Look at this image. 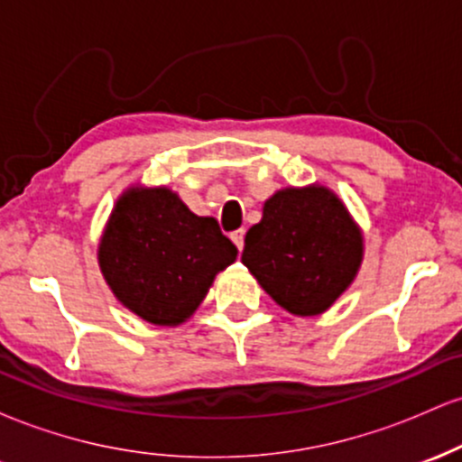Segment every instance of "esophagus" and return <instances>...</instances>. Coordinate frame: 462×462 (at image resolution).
<instances>
[{"label": "esophagus", "mask_w": 462, "mask_h": 462, "mask_svg": "<svg viewBox=\"0 0 462 462\" xmlns=\"http://www.w3.org/2000/svg\"><path fill=\"white\" fill-rule=\"evenodd\" d=\"M230 238H232V243H235V245L238 247V252H241V249H243V243H245V230H236V232H232Z\"/></svg>", "instance_id": "obj_1"}]
</instances>
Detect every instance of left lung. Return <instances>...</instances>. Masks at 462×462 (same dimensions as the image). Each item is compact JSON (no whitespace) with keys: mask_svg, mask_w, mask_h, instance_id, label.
Listing matches in <instances>:
<instances>
[{"mask_svg":"<svg viewBox=\"0 0 462 462\" xmlns=\"http://www.w3.org/2000/svg\"><path fill=\"white\" fill-rule=\"evenodd\" d=\"M360 226L323 184L286 187L263 204L241 261L275 304L298 317L326 312L358 275Z\"/></svg>","mask_w":462,"mask_h":462,"instance_id":"8db88e82","label":"left lung"}]
</instances>
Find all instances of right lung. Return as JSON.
I'll list each match as a JSON object with an SVG mask.
<instances>
[{
  "label": "right lung",
  "mask_w": 462,
  "mask_h": 462,
  "mask_svg": "<svg viewBox=\"0 0 462 462\" xmlns=\"http://www.w3.org/2000/svg\"><path fill=\"white\" fill-rule=\"evenodd\" d=\"M238 249L213 217H198L169 187H128L97 245L106 284L153 326H180L198 310Z\"/></svg>",
  "instance_id": "right-lung-1"
}]
</instances>
